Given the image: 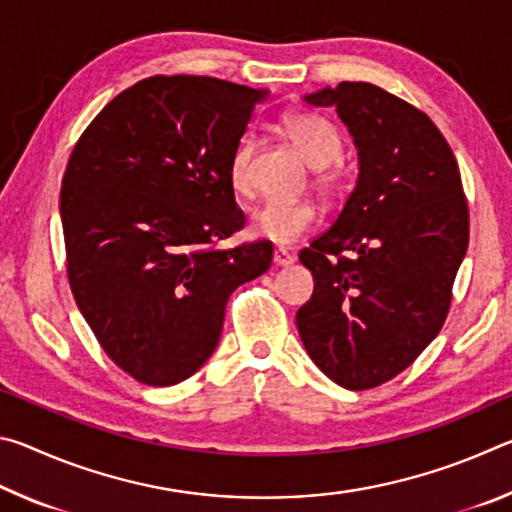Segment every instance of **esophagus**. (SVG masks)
I'll return each mask as SVG.
<instances>
[{
  "label": "esophagus",
  "mask_w": 512,
  "mask_h": 512,
  "mask_svg": "<svg viewBox=\"0 0 512 512\" xmlns=\"http://www.w3.org/2000/svg\"><path fill=\"white\" fill-rule=\"evenodd\" d=\"M293 262H296V257H293L289 250L275 248V253H273V264L275 266H291Z\"/></svg>",
  "instance_id": "1"
}]
</instances>
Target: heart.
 Here are the masks:
<instances>
[{"instance_id":"b5f03b06","label":"heart","mask_w":512,"mask_h":512,"mask_svg":"<svg viewBox=\"0 0 512 512\" xmlns=\"http://www.w3.org/2000/svg\"><path fill=\"white\" fill-rule=\"evenodd\" d=\"M282 131L302 158L316 169L314 183L320 192H339V173L329 167L341 160L343 140L332 121L316 112H293L284 117ZM253 151V142L241 140L228 160V183L237 196H250L253 192V178H250ZM316 219V207L307 201H266L250 216V232L277 246H291L305 235Z\"/></svg>"}]
</instances>
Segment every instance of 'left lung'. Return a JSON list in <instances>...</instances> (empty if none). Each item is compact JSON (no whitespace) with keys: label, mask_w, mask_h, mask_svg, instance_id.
Instances as JSON below:
<instances>
[{"label":"left lung","mask_w":512,"mask_h":512,"mask_svg":"<svg viewBox=\"0 0 512 512\" xmlns=\"http://www.w3.org/2000/svg\"><path fill=\"white\" fill-rule=\"evenodd\" d=\"M307 101L336 108L361 171L339 219L300 250L314 293L296 323L329 379L368 391L409 368L443 329L470 210L454 153L422 110L361 81Z\"/></svg>","instance_id":"left-lung-1"}]
</instances>
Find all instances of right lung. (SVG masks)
Here are the masks:
<instances>
[{
  "label": "right lung",
  "mask_w": 512,
  "mask_h": 512,
  "mask_svg": "<svg viewBox=\"0 0 512 512\" xmlns=\"http://www.w3.org/2000/svg\"><path fill=\"white\" fill-rule=\"evenodd\" d=\"M268 90L149 76L117 94L69 155L60 187L67 280L103 352L146 386L210 359L225 305L273 244L216 248L246 225L228 160Z\"/></svg>",
  "instance_id": "obj_1"
}]
</instances>
